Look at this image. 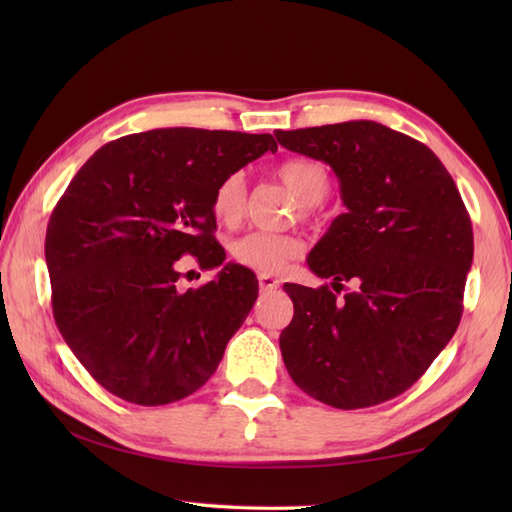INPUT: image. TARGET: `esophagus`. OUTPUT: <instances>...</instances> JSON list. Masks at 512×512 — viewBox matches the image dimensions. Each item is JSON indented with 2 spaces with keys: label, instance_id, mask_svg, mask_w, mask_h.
Masks as SVG:
<instances>
[{
  "label": "esophagus",
  "instance_id": "1",
  "mask_svg": "<svg viewBox=\"0 0 512 512\" xmlns=\"http://www.w3.org/2000/svg\"><path fill=\"white\" fill-rule=\"evenodd\" d=\"M259 288L262 290H277L279 288V279H275L273 275H259Z\"/></svg>",
  "mask_w": 512,
  "mask_h": 512
}]
</instances>
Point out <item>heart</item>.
<instances>
[{
  "label": "heart",
  "mask_w": 512,
  "mask_h": 512,
  "mask_svg": "<svg viewBox=\"0 0 512 512\" xmlns=\"http://www.w3.org/2000/svg\"><path fill=\"white\" fill-rule=\"evenodd\" d=\"M277 178L295 193L301 202L303 213H310L314 204H319L330 193L332 180L330 171L319 160L292 158L277 169ZM246 211V182L239 173L224 178L213 193V215L217 222L233 226ZM303 253V244L292 235L275 233H246L231 244V255L235 262L259 270L264 275H275L286 268L290 259Z\"/></svg>",
  "instance_id": "heart-1"
}]
</instances>
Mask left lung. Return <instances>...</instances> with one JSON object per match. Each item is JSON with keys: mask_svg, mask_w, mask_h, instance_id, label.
Instances as JSON below:
<instances>
[{"mask_svg": "<svg viewBox=\"0 0 512 512\" xmlns=\"http://www.w3.org/2000/svg\"><path fill=\"white\" fill-rule=\"evenodd\" d=\"M330 165L345 213L310 250L328 286L286 284L295 306L279 336L290 378L336 409L380 405L427 372L462 317L473 264L471 217L433 151L374 121L275 132Z\"/></svg>", "mask_w": 512, "mask_h": 512, "instance_id": "1", "label": "left lung"}]
</instances>
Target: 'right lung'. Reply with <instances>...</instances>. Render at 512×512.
I'll use <instances>...</instances> for the list:
<instances>
[{
	"instance_id": "1",
	"label": "right lung",
	"mask_w": 512,
	"mask_h": 512,
	"mask_svg": "<svg viewBox=\"0 0 512 512\" xmlns=\"http://www.w3.org/2000/svg\"><path fill=\"white\" fill-rule=\"evenodd\" d=\"M266 151H277L270 134L167 127L123 136L85 162L54 206V321L110 394L169 405L213 376L259 292L248 268L224 264L213 193ZM184 254L221 273L180 293L175 262Z\"/></svg>"
}]
</instances>
